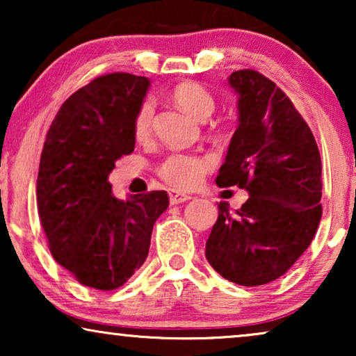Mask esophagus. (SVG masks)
<instances>
[{"instance_id": "obj_1", "label": "esophagus", "mask_w": 356, "mask_h": 356, "mask_svg": "<svg viewBox=\"0 0 356 356\" xmlns=\"http://www.w3.org/2000/svg\"><path fill=\"white\" fill-rule=\"evenodd\" d=\"M168 197H170V204H181V202H186L191 199L193 196H189V194H184V193H179V191H172L168 193Z\"/></svg>"}]
</instances>
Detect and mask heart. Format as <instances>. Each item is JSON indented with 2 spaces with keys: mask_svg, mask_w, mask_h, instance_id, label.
<instances>
[{
  "mask_svg": "<svg viewBox=\"0 0 356 356\" xmlns=\"http://www.w3.org/2000/svg\"><path fill=\"white\" fill-rule=\"evenodd\" d=\"M172 97L179 108L186 111L188 115L196 120H207L216 108V99L206 87L199 82L186 81L175 87ZM154 104L145 100L136 111L133 121V133L136 139L143 140L149 136L150 126H152ZM211 168L209 159L201 157L196 154H172L160 163L159 177L168 183L170 186L178 189H189L201 183L204 173Z\"/></svg>",
  "mask_w": 356,
  "mask_h": 356,
  "instance_id": "obj_1",
  "label": "heart"
}]
</instances>
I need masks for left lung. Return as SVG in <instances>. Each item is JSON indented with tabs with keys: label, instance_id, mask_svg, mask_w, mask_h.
I'll list each match as a JSON object with an SVG mask.
<instances>
[{
	"label": "left lung",
	"instance_id": "8db88e82",
	"mask_svg": "<svg viewBox=\"0 0 356 356\" xmlns=\"http://www.w3.org/2000/svg\"><path fill=\"white\" fill-rule=\"evenodd\" d=\"M238 128L216 183L250 193L238 211L225 202L206 243V257L223 279L256 286L284 275L318 230L321 155L291 100L252 70L232 72Z\"/></svg>",
	"mask_w": 356,
	"mask_h": 356
}]
</instances>
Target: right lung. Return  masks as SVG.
I'll return each mask as SVG.
<instances>
[{
	"label": "right lung",
	"instance_id": "right-lung-1",
	"mask_svg": "<svg viewBox=\"0 0 356 356\" xmlns=\"http://www.w3.org/2000/svg\"><path fill=\"white\" fill-rule=\"evenodd\" d=\"M147 77L113 72L74 92L53 120L37 178L38 216L58 264L79 284L115 290L149 254L154 223L168 194L111 193L115 162L134 150L133 121Z\"/></svg>",
	"mask_w": 356,
	"mask_h": 356
}]
</instances>
